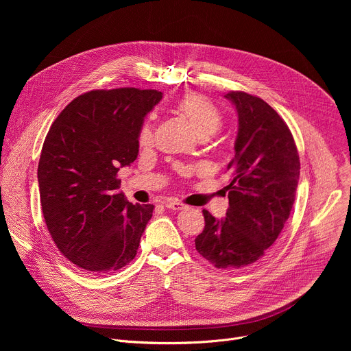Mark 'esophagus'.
Wrapping results in <instances>:
<instances>
[{"mask_svg":"<svg viewBox=\"0 0 351 351\" xmlns=\"http://www.w3.org/2000/svg\"><path fill=\"white\" fill-rule=\"evenodd\" d=\"M165 207L169 210H175V211H182L186 208V206L182 204L180 202H178V199H168V202L165 203Z\"/></svg>","mask_w":351,"mask_h":351,"instance_id":"obj_1","label":"esophagus"}]
</instances>
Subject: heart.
Returning <instances> with one entry per match:
<instances>
[{"label": "heart", "mask_w": 351, "mask_h": 351, "mask_svg": "<svg viewBox=\"0 0 351 351\" xmlns=\"http://www.w3.org/2000/svg\"><path fill=\"white\" fill-rule=\"evenodd\" d=\"M175 110L189 122V125L199 138H207L217 133L223 122L219 108L211 99L199 93H187L182 95L175 104ZM152 141L153 125L152 122L147 121L140 129L138 143L140 145L147 147L152 144Z\"/></svg>", "instance_id": "obj_1"}]
</instances>
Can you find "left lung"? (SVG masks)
<instances>
[{
	"label": "left lung",
	"instance_id": "8db88e82",
	"mask_svg": "<svg viewBox=\"0 0 351 351\" xmlns=\"http://www.w3.org/2000/svg\"><path fill=\"white\" fill-rule=\"evenodd\" d=\"M239 121L226 217L203 211L206 226L195 250L221 269H237L260 260L280 234L294 204L300 158L293 136L264 99L244 91L225 95Z\"/></svg>",
	"mask_w": 351,
	"mask_h": 351
}]
</instances>
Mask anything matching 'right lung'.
<instances>
[{
	"mask_svg": "<svg viewBox=\"0 0 351 351\" xmlns=\"http://www.w3.org/2000/svg\"><path fill=\"white\" fill-rule=\"evenodd\" d=\"M161 98L134 87L93 90L47 133L37 169L43 215L60 252L82 269L118 271L137 254L154 206L129 203L117 175L137 158L144 118Z\"/></svg>",
	"mask_w": 351,
	"mask_h": 351,
	"instance_id": "add662e5",
	"label": "right lung"
}]
</instances>
